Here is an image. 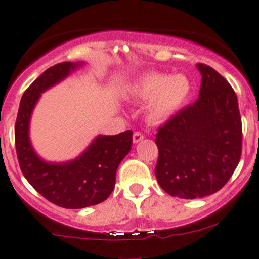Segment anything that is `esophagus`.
<instances>
[{
	"label": "esophagus",
	"instance_id": "34e87169",
	"mask_svg": "<svg viewBox=\"0 0 259 259\" xmlns=\"http://www.w3.org/2000/svg\"><path fill=\"white\" fill-rule=\"evenodd\" d=\"M144 138V135L140 131H137V132L133 133V143H138V142L142 141Z\"/></svg>",
	"mask_w": 259,
	"mask_h": 259
}]
</instances>
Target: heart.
Returning <instances> with one entry per match:
<instances>
[{
    "label": "heart",
    "instance_id": "1",
    "mask_svg": "<svg viewBox=\"0 0 259 259\" xmlns=\"http://www.w3.org/2000/svg\"><path fill=\"white\" fill-rule=\"evenodd\" d=\"M190 81L185 75H169L159 71L144 74L131 89L137 101H149L148 115L152 121L170 118L190 96Z\"/></svg>",
    "mask_w": 259,
    "mask_h": 259
}]
</instances>
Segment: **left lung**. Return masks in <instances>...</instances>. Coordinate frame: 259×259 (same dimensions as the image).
<instances>
[{
	"instance_id": "left-lung-1",
	"label": "left lung",
	"mask_w": 259,
	"mask_h": 259,
	"mask_svg": "<svg viewBox=\"0 0 259 259\" xmlns=\"http://www.w3.org/2000/svg\"><path fill=\"white\" fill-rule=\"evenodd\" d=\"M199 99L175 113L155 135V177L164 191L182 199L216 193L235 171L242 153V121L236 93L206 64Z\"/></svg>"
}]
</instances>
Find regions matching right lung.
<instances>
[{"label": "right lung", "mask_w": 259, "mask_h": 259, "mask_svg": "<svg viewBox=\"0 0 259 259\" xmlns=\"http://www.w3.org/2000/svg\"><path fill=\"white\" fill-rule=\"evenodd\" d=\"M80 64L59 63L47 69L24 91L15 124L16 152L22 173L48 201L64 208H82L105 201L112 193L121 160L132 147V131L99 136L77 159L46 163L35 154L28 138L29 118L40 93L64 79Z\"/></svg>", "instance_id": "1"}]
</instances>
